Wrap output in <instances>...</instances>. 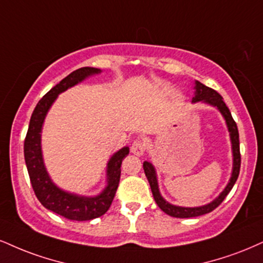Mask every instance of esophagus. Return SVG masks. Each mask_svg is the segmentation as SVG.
<instances>
[{
	"instance_id": "esophagus-1",
	"label": "esophagus",
	"mask_w": 263,
	"mask_h": 263,
	"mask_svg": "<svg viewBox=\"0 0 263 263\" xmlns=\"http://www.w3.org/2000/svg\"><path fill=\"white\" fill-rule=\"evenodd\" d=\"M145 151V143L142 140H135L131 145V152L136 156H142Z\"/></svg>"
}]
</instances>
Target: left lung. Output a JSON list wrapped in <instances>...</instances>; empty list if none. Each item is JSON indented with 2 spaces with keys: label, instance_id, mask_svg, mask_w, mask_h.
Listing matches in <instances>:
<instances>
[{
  "label": "left lung",
  "instance_id": "obj_1",
  "mask_svg": "<svg viewBox=\"0 0 263 263\" xmlns=\"http://www.w3.org/2000/svg\"><path fill=\"white\" fill-rule=\"evenodd\" d=\"M195 97L192 101L197 103V101H203V103L210 104L212 106H216L219 110L220 114L223 115V118L226 119L228 129L230 132V141H232V149H233V173L232 178H230L229 182H228L227 187L223 190V192L220 194L214 201H212L211 203L201 205V207H179V205L170 204L169 202H166L162 197L159 192V187H158V180H157V174L154 170V166L151 163L144 162L143 163V169L144 174L147 176L148 182L151 185L152 194H153L154 201L157 202L158 207L162 210L164 213H166L167 216H172L175 218H191V217H198L203 216L205 213H210L213 210L219 205L224 201V198L227 197V195L229 194L230 190L233 189L234 183L238 180L239 173H240V164H241V156H240V143H239V131L236 122L234 121L230 110L228 109L226 103L223 101V98L219 93H217L216 90L212 89L210 87H205L204 84H202L201 82L196 81L195 82Z\"/></svg>",
  "mask_w": 263,
  "mask_h": 263
}]
</instances>
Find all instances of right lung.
<instances>
[{"label":"right lung","mask_w":263,"mask_h":263,"mask_svg":"<svg viewBox=\"0 0 263 263\" xmlns=\"http://www.w3.org/2000/svg\"><path fill=\"white\" fill-rule=\"evenodd\" d=\"M100 69L82 67L69 73L59 84L51 88L39 100L31 114L29 128L24 141V159L27 164L31 186L40 203L47 210L71 220H90L105 214L115 197L121 175V163L129 153L128 147L116 152L107 163V185L104 191L96 197L77 196L59 189L50 179L41 154V127L50 106L60 93L67 90L89 76L99 73Z\"/></svg>","instance_id":"add662e5"}]
</instances>
